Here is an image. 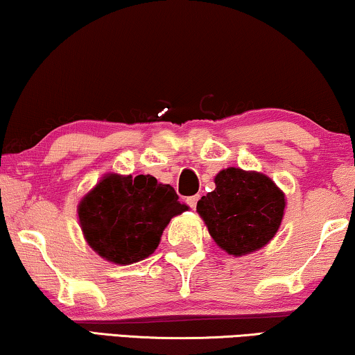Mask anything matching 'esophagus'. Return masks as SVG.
<instances>
[{
	"instance_id": "obj_1",
	"label": "esophagus",
	"mask_w": 355,
	"mask_h": 355,
	"mask_svg": "<svg viewBox=\"0 0 355 355\" xmlns=\"http://www.w3.org/2000/svg\"><path fill=\"white\" fill-rule=\"evenodd\" d=\"M198 201H199V194H196V196H189V198H188V204H189V207H191V209H196V204H198Z\"/></svg>"
}]
</instances>
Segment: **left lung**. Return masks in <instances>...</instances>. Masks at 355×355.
<instances>
[{
  "label": "left lung",
  "instance_id": "obj_1",
  "mask_svg": "<svg viewBox=\"0 0 355 355\" xmlns=\"http://www.w3.org/2000/svg\"><path fill=\"white\" fill-rule=\"evenodd\" d=\"M196 211L223 251L243 256L275 236L284 194L262 173L230 167L217 173L216 189L199 199Z\"/></svg>",
  "mask_w": 355,
  "mask_h": 355
}]
</instances>
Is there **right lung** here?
Here are the masks:
<instances>
[{
  "instance_id": "obj_1",
  "label": "right lung",
  "mask_w": 355,
  "mask_h": 355,
  "mask_svg": "<svg viewBox=\"0 0 355 355\" xmlns=\"http://www.w3.org/2000/svg\"><path fill=\"white\" fill-rule=\"evenodd\" d=\"M171 184L151 175L104 177L78 206L85 239L109 262L133 263L156 251L164 228L184 212Z\"/></svg>"
}]
</instances>
